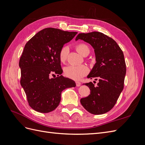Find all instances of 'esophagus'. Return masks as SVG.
<instances>
[{
	"label": "esophagus",
	"mask_w": 145,
	"mask_h": 145,
	"mask_svg": "<svg viewBox=\"0 0 145 145\" xmlns=\"http://www.w3.org/2000/svg\"><path fill=\"white\" fill-rule=\"evenodd\" d=\"M76 86H77V87L80 86L81 85V83H80V82H76Z\"/></svg>",
	"instance_id": "34e87169"
}]
</instances>
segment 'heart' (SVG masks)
<instances>
[{
  "label": "heart",
  "mask_w": 145,
  "mask_h": 145,
  "mask_svg": "<svg viewBox=\"0 0 145 145\" xmlns=\"http://www.w3.org/2000/svg\"><path fill=\"white\" fill-rule=\"evenodd\" d=\"M89 49L88 46L83 43H80L76 46V50L79 53L82 55L85 50ZM68 54V48L67 46H63L60 50L59 52V59L62 63H64L67 59ZM88 69L86 66L82 65L78 66L69 65L64 69L65 75L67 77L72 78V79L78 80H80L82 77L85 76L88 73Z\"/></svg>",
  "instance_id": "b5f03b06"
}]
</instances>
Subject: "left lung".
Here are the masks:
<instances>
[{
  "instance_id": "1",
  "label": "left lung",
  "mask_w": 145,
  "mask_h": 145,
  "mask_svg": "<svg viewBox=\"0 0 145 145\" xmlns=\"http://www.w3.org/2000/svg\"><path fill=\"white\" fill-rule=\"evenodd\" d=\"M78 39L94 48L96 62L87 77L99 79L97 86L91 82L85 83L91 94L81 99L80 103L91 114H103L114 107L123 89L126 72L123 52L114 40L102 33H79L76 40Z\"/></svg>"
}]
</instances>
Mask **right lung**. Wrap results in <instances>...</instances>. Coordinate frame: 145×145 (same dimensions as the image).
I'll return each instance as SVG.
<instances>
[{
    "mask_svg": "<svg viewBox=\"0 0 145 145\" xmlns=\"http://www.w3.org/2000/svg\"><path fill=\"white\" fill-rule=\"evenodd\" d=\"M77 32L45 28L26 43L19 60L20 84L29 105L42 113L54 111L59 106L62 92L75 87L76 83L61 74L63 72L59 52L64 44L71 41ZM56 73V78H50Z\"/></svg>",
    "mask_w": 145,
    "mask_h": 145,
    "instance_id": "add662e5",
    "label": "right lung"
}]
</instances>
